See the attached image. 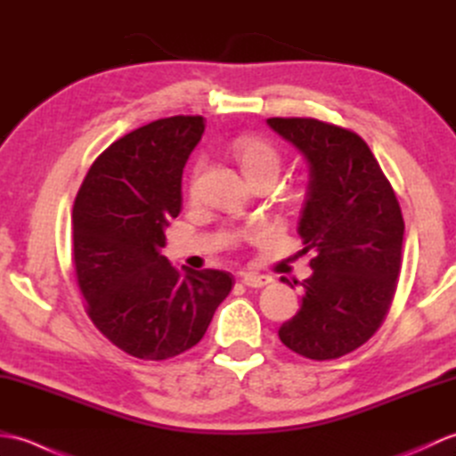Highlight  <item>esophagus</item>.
Instances as JSON below:
<instances>
[{
	"label": "esophagus",
	"mask_w": 456,
	"mask_h": 456,
	"mask_svg": "<svg viewBox=\"0 0 456 456\" xmlns=\"http://www.w3.org/2000/svg\"><path fill=\"white\" fill-rule=\"evenodd\" d=\"M274 280L266 274H255V273H245L243 274V284L248 288H265L270 286Z\"/></svg>",
	"instance_id": "esophagus-1"
}]
</instances>
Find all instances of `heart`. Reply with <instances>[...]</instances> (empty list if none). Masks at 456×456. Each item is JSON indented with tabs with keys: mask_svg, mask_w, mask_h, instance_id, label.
Segmentation results:
<instances>
[{
	"mask_svg": "<svg viewBox=\"0 0 456 456\" xmlns=\"http://www.w3.org/2000/svg\"><path fill=\"white\" fill-rule=\"evenodd\" d=\"M233 154L248 180L258 178V176L276 178L280 172V164H282V157H280V152L274 144L258 137L237 139L233 144ZM198 172H200V167L196 168V176Z\"/></svg>",
	"mask_w": 456,
	"mask_h": 456,
	"instance_id": "1",
	"label": "heart"
}]
</instances>
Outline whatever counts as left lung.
Instances as JSON below:
<instances>
[{
    "instance_id": "1",
    "label": "left lung",
    "mask_w": 456,
    "mask_h": 456,
    "mask_svg": "<svg viewBox=\"0 0 456 456\" xmlns=\"http://www.w3.org/2000/svg\"><path fill=\"white\" fill-rule=\"evenodd\" d=\"M266 123L309 164L297 233L314 274L299 284L302 307L278 337L289 351L331 361L364 345L388 314L402 268V209L354 131L312 118Z\"/></svg>"
}]
</instances>
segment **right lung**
<instances>
[{
    "instance_id": "right-lung-1",
    "label": "right lung",
    "mask_w": 456,
    "mask_h": 456,
    "mask_svg": "<svg viewBox=\"0 0 456 456\" xmlns=\"http://www.w3.org/2000/svg\"><path fill=\"white\" fill-rule=\"evenodd\" d=\"M201 115L152 121L115 141L72 209L74 268L94 325L134 358L167 361L201 341L233 288L223 270L174 268L160 248L182 208V170Z\"/></svg>"
}]
</instances>
